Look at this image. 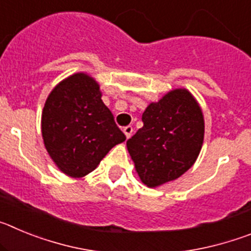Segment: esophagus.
<instances>
[{
  "label": "esophagus",
  "mask_w": 251,
  "mask_h": 251,
  "mask_svg": "<svg viewBox=\"0 0 251 251\" xmlns=\"http://www.w3.org/2000/svg\"><path fill=\"white\" fill-rule=\"evenodd\" d=\"M123 132H124V134H126V137H127V138H129V137L132 136V133H133V127H130V126H127V127L123 128Z\"/></svg>",
  "instance_id": "esophagus-1"
}]
</instances>
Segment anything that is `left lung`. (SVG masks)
Wrapping results in <instances>:
<instances>
[{"instance_id":"left-lung-1","label":"left lung","mask_w":251,"mask_h":251,"mask_svg":"<svg viewBox=\"0 0 251 251\" xmlns=\"http://www.w3.org/2000/svg\"><path fill=\"white\" fill-rule=\"evenodd\" d=\"M143 127L127 141L141 181L154 188L182 176L202 148L205 119L199 101L185 88L172 89L142 114Z\"/></svg>"}]
</instances>
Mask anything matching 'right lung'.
<instances>
[{"label":"right lung","instance_id":"add662e5","mask_svg":"<svg viewBox=\"0 0 251 251\" xmlns=\"http://www.w3.org/2000/svg\"><path fill=\"white\" fill-rule=\"evenodd\" d=\"M41 133L50 158L73 178L90 174L126 141L101 100L99 83L86 73H75L51 90L41 114Z\"/></svg>","mask_w":251,"mask_h":251}]
</instances>
